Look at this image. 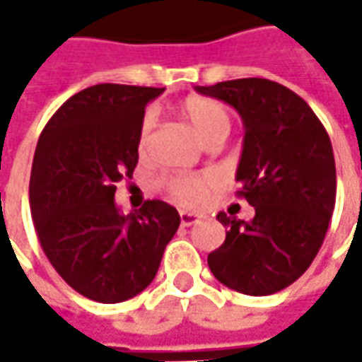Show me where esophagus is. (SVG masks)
<instances>
[{"label": "esophagus", "mask_w": 362, "mask_h": 362, "mask_svg": "<svg viewBox=\"0 0 362 362\" xmlns=\"http://www.w3.org/2000/svg\"><path fill=\"white\" fill-rule=\"evenodd\" d=\"M199 219H202V217L195 216V214L181 211V226H183V228H189V226H195V223H199Z\"/></svg>", "instance_id": "1"}]
</instances>
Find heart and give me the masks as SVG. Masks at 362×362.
Wrapping results in <instances>:
<instances>
[{"label":"heart","mask_w":362,"mask_h":362,"mask_svg":"<svg viewBox=\"0 0 362 362\" xmlns=\"http://www.w3.org/2000/svg\"><path fill=\"white\" fill-rule=\"evenodd\" d=\"M179 115L181 119L189 122V127L197 132L205 145L217 139H226L231 129V115L228 106L219 100L207 98L193 94L187 96L179 105ZM155 117L153 112H146L141 120V132H139V151L145 153L148 134L153 131ZM160 189L179 203L181 207H202L209 193L217 187V177L214 173H183V175H169L160 179Z\"/></svg>","instance_id":"heart-1"}]
</instances>
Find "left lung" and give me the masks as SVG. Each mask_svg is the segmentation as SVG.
<instances>
[{"label":"left lung","mask_w":362,"mask_h":362,"mask_svg":"<svg viewBox=\"0 0 362 362\" xmlns=\"http://www.w3.org/2000/svg\"><path fill=\"white\" fill-rule=\"evenodd\" d=\"M231 105L245 136L238 195L252 221L217 214L226 242L207 256L209 270L235 292L268 296L296 282L325 242L337 199V169L327 129L296 92L266 78L195 86Z\"/></svg>","instance_id":"1"}]
</instances>
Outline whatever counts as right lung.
I'll use <instances>...</instances> for the list:
<instances>
[{
  "label": "right lung",
  "instance_id": "add662e5",
  "mask_svg": "<svg viewBox=\"0 0 362 362\" xmlns=\"http://www.w3.org/2000/svg\"><path fill=\"white\" fill-rule=\"evenodd\" d=\"M163 88L96 84L68 98L35 146L30 207L40 245L78 294L117 304L153 282L181 223L177 209L146 199L122 216L117 185L139 163L148 100Z\"/></svg>",
  "mask_w": 362,
  "mask_h": 362
}]
</instances>
